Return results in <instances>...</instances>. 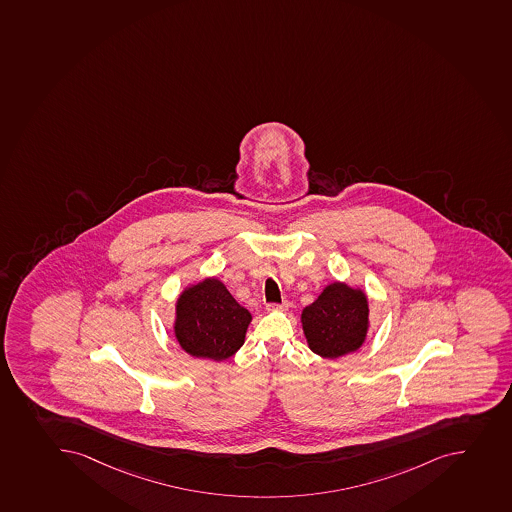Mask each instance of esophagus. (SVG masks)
<instances>
[{
  "label": "esophagus",
  "instance_id": "34e87169",
  "mask_svg": "<svg viewBox=\"0 0 512 512\" xmlns=\"http://www.w3.org/2000/svg\"><path fill=\"white\" fill-rule=\"evenodd\" d=\"M266 307H268V311H284V309H287V302H281V304H273V302H271V304H268Z\"/></svg>",
  "mask_w": 512,
  "mask_h": 512
}]
</instances>
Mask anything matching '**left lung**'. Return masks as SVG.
<instances>
[{"label": "left lung", "mask_w": 512, "mask_h": 512, "mask_svg": "<svg viewBox=\"0 0 512 512\" xmlns=\"http://www.w3.org/2000/svg\"><path fill=\"white\" fill-rule=\"evenodd\" d=\"M368 327L367 297L359 289L334 282L302 311V329L312 352L337 359L359 349Z\"/></svg>", "instance_id": "8db88e82"}]
</instances>
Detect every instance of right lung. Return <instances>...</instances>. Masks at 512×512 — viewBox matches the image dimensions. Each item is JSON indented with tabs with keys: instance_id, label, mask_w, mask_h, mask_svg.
I'll use <instances>...</instances> for the list:
<instances>
[{
	"instance_id": "right-lung-1",
	"label": "right lung",
	"mask_w": 512,
	"mask_h": 512,
	"mask_svg": "<svg viewBox=\"0 0 512 512\" xmlns=\"http://www.w3.org/2000/svg\"><path fill=\"white\" fill-rule=\"evenodd\" d=\"M249 322L248 309L239 306L223 282L205 279L178 299L175 335L187 354L225 360L244 344Z\"/></svg>"
}]
</instances>
